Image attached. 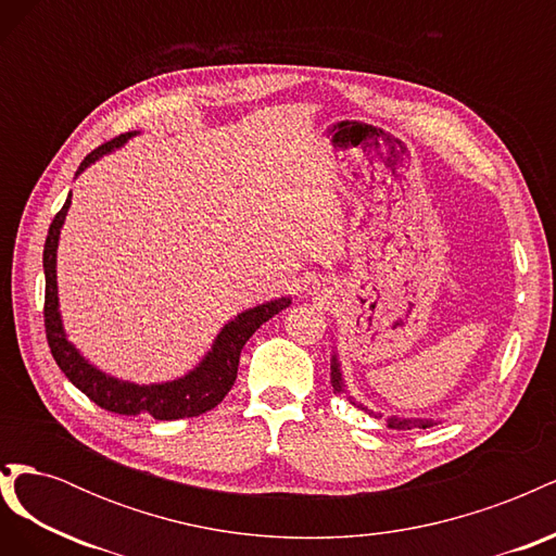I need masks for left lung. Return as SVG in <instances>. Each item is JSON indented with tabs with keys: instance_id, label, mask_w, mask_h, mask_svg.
Returning <instances> with one entry per match:
<instances>
[{
	"instance_id": "obj_1",
	"label": "left lung",
	"mask_w": 556,
	"mask_h": 556,
	"mask_svg": "<svg viewBox=\"0 0 556 556\" xmlns=\"http://www.w3.org/2000/svg\"><path fill=\"white\" fill-rule=\"evenodd\" d=\"M331 387H333L336 394L345 392V382H343V376H341V364H339V359H336V355L331 357ZM350 403H355V401L350 399ZM378 417H382V415H378ZM433 425H439V422H435V419H427V417H387V427H390V429H427V427H433Z\"/></svg>"
}]
</instances>
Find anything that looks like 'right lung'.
Wrapping results in <instances>:
<instances>
[{
	"label": "right lung",
	"mask_w": 556,
	"mask_h": 556,
	"mask_svg": "<svg viewBox=\"0 0 556 556\" xmlns=\"http://www.w3.org/2000/svg\"><path fill=\"white\" fill-rule=\"evenodd\" d=\"M134 137V131L121 134V137L102 143L94 148L92 153L80 162L78 174L88 169L99 157L113 153L121 148L127 139ZM72 206V192L66 197L64 206L50 223L46 245H43V274H46V304H43V323H46V339L48 348L53 352L62 374L70 378L78 390L94 401L99 408L117 413V415H150L155 419H182V417H197L215 408L227 392L231 390L233 380L239 371V357L245 341L255 333L268 317L278 315L280 311L292 304L290 296H280L274 301H266L262 306L248 308L239 313L223 327L213 341V348L206 352L190 374L169 382H153V384H137L127 380H117L106 376L92 366L80 352L70 343L62 327L60 317V299H58V243H60V229L64 225L66 211Z\"/></svg>",
	"instance_id": "1"
}]
</instances>
